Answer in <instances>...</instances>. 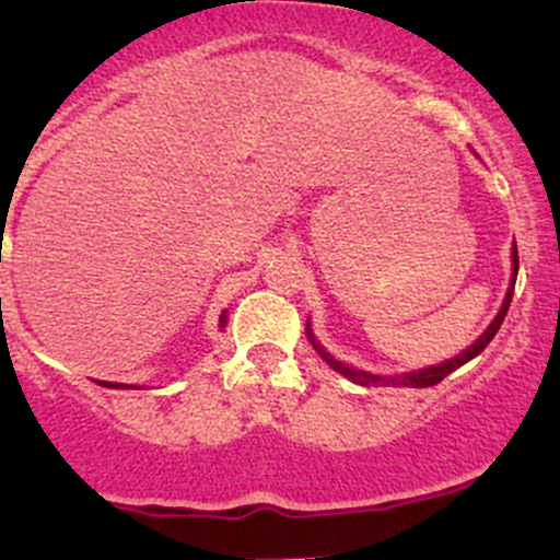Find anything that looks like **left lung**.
<instances>
[{
  "label": "left lung",
  "instance_id": "1",
  "mask_svg": "<svg viewBox=\"0 0 560 560\" xmlns=\"http://www.w3.org/2000/svg\"><path fill=\"white\" fill-rule=\"evenodd\" d=\"M513 262H515V273H513V287H510L508 290V298H504V305H502V311H499L497 314V319L491 322V327L486 329V332L480 335L478 340H475V346H469L467 351H464V354H458L456 359H448V362H443V364H434V368H427V370H416V373H405V375H370V373H362V370H354V368H346L343 362H338V359H332L327 354L325 349H322L319 343H316L314 338H311V332H308V338H311V343H314V349L319 351L322 354V359H325V362H329L332 364L335 370H338L340 375H346V378L349 381H354V384H359V386H413V388H427V386H434V384H440V381L445 378V375H451L453 370H458L462 368V364H467L469 359H475L480 354L482 349H486L488 343H491L493 340V335L499 332V327H502V322H504V316H508V311H510V300H513V292H515V276H517V249H513Z\"/></svg>",
  "mask_w": 560,
  "mask_h": 560
}]
</instances>
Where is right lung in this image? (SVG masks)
I'll return each mask as SVG.
<instances>
[{
  "mask_svg": "<svg viewBox=\"0 0 560 560\" xmlns=\"http://www.w3.org/2000/svg\"><path fill=\"white\" fill-rule=\"evenodd\" d=\"M222 322H225V316H222ZM104 386H112V384H104ZM115 388H117V384H115Z\"/></svg>",
  "mask_w": 560,
  "mask_h": 560,
  "instance_id": "add662e5",
  "label": "right lung"
}]
</instances>
